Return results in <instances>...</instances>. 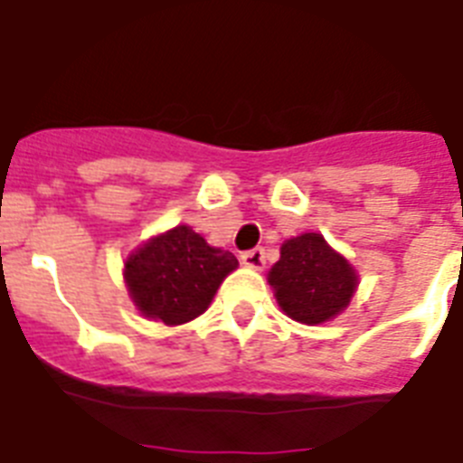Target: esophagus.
<instances>
[{
    "label": "esophagus",
    "instance_id": "1",
    "mask_svg": "<svg viewBox=\"0 0 463 463\" xmlns=\"http://www.w3.org/2000/svg\"><path fill=\"white\" fill-rule=\"evenodd\" d=\"M240 260H242V264H245L247 269H254V271H261L264 264H267V257H264V250H261V247H254V250L242 254Z\"/></svg>",
    "mask_w": 463,
    "mask_h": 463
}]
</instances>
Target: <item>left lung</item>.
I'll return each mask as SVG.
<instances>
[{"mask_svg": "<svg viewBox=\"0 0 463 463\" xmlns=\"http://www.w3.org/2000/svg\"><path fill=\"white\" fill-rule=\"evenodd\" d=\"M279 307L300 324H324L341 315L358 290V271L319 232L281 245V260L267 276Z\"/></svg>", "mask_w": 463, "mask_h": 463, "instance_id": "8db88e82", "label": "left lung"}]
</instances>
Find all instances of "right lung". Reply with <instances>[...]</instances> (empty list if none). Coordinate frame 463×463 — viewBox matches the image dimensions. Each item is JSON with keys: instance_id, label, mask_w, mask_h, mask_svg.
Segmentation results:
<instances>
[{"instance_id": "add662e5", "label": "right lung", "mask_w": 463, "mask_h": 463, "mask_svg": "<svg viewBox=\"0 0 463 463\" xmlns=\"http://www.w3.org/2000/svg\"><path fill=\"white\" fill-rule=\"evenodd\" d=\"M235 269L231 252L211 247L189 225H175L132 250L122 276L141 317L177 326L203 315Z\"/></svg>"}]
</instances>
